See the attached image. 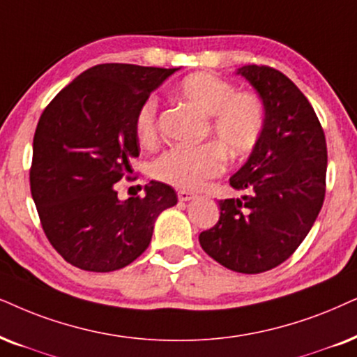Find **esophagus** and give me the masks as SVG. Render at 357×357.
<instances>
[{
  "label": "esophagus",
  "mask_w": 357,
  "mask_h": 357,
  "mask_svg": "<svg viewBox=\"0 0 357 357\" xmlns=\"http://www.w3.org/2000/svg\"><path fill=\"white\" fill-rule=\"evenodd\" d=\"M177 197H178L180 202H190V200H195L197 193L188 192V190H178Z\"/></svg>",
  "instance_id": "34e87169"
}]
</instances>
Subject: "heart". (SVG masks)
<instances>
[{
  "label": "heart",
  "instance_id": "b5f03b06",
  "mask_svg": "<svg viewBox=\"0 0 357 357\" xmlns=\"http://www.w3.org/2000/svg\"><path fill=\"white\" fill-rule=\"evenodd\" d=\"M177 96L208 116V136L216 142L188 147L174 146L157 157L152 174L178 188H198L225 170L226 154L241 157L251 152L266 126V108L257 95L236 91L233 83L206 72L190 73L178 83ZM134 131L142 146L159 141L155 100H146L134 118Z\"/></svg>",
  "mask_w": 357,
  "mask_h": 357
}]
</instances>
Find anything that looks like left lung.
Instances as JSON below:
<instances>
[{
    "instance_id": "1",
    "label": "left lung",
    "mask_w": 357,
    "mask_h": 357,
    "mask_svg": "<svg viewBox=\"0 0 357 357\" xmlns=\"http://www.w3.org/2000/svg\"><path fill=\"white\" fill-rule=\"evenodd\" d=\"M241 73L266 108V126L246 164L229 178L243 193L220 200V220L200 233L208 256L241 274H261L287 261L312 229L326 192L323 128L298 86L267 66Z\"/></svg>"
}]
</instances>
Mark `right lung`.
<instances>
[{
	"label": "right lung",
	"mask_w": 357,
	"mask_h": 357,
	"mask_svg": "<svg viewBox=\"0 0 357 357\" xmlns=\"http://www.w3.org/2000/svg\"><path fill=\"white\" fill-rule=\"evenodd\" d=\"M178 68L100 63L45 106L32 142V200L49 243L90 272L126 267L149 246L155 218L177 205L167 183L119 202L114 183L139 155L134 118L151 91Z\"/></svg>",
	"instance_id": "1"
}]
</instances>
